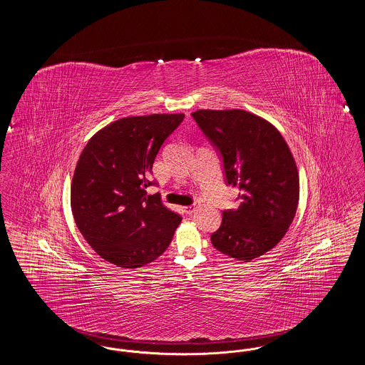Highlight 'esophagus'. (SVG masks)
<instances>
[{
	"instance_id": "34e87169",
	"label": "esophagus",
	"mask_w": 365,
	"mask_h": 365,
	"mask_svg": "<svg viewBox=\"0 0 365 365\" xmlns=\"http://www.w3.org/2000/svg\"><path fill=\"white\" fill-rule=\"evenodd\" d=\"M195 210H197V205H189V207H185V212H186L187 215H192Z\"/></svg>"
}]
</instances>
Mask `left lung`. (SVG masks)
Instances as JSON below:
<instances>
[{"instance_id": "obj_1", "label": "left lung", "mask_w": 365, "mask_h": 365, "mask_svg": "<svg viewBox=\"0 0 365 365\" xmlns=\"http://www.w3.org/2000/svg\"><path fill=\"white\" fill-rule=\"evenodd\" d=\"M223 156L227 183L238 186L240 208L223 210L212 245L249 262L275 247L294 220L299 176L294 157L272 123L243 109L191 113Z\"/></svg>"}]
</instances>
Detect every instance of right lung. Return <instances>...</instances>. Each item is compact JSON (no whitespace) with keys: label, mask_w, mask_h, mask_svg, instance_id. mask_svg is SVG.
I'll list each match as a JSON object with an SVG mask.
<instances>
[{"label":"right lung","mask_w":365,"mask_h":365,"mask_svg":"<svg viewBox=\"0 0 365 365\" xmlns=\"http://www.w3.org/2000/svg\"><path fill=\"white\" fill-rule=\"evenodd\" d=\"M185 113L128 116L88 139L71 183V209L87 243L104 260L135 269L160 257L182 217L148 195L163 142Z\"/></svg>","instance_id":"obj_1"}]
</instances>
